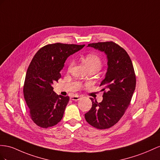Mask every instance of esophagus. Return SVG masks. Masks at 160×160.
Segmentation results:
<instances>
[{
	"instance_id": "34e87169",
	"label": "esophagus",
	"mask_w": 160,
	"mask_h": 160,
	"mask_svg": "<svg viewBox=\"0 0 160 160\" xmlns=\"http://www.w3.org/2000/svg\"><path fill=\"white\" fill-rule=\"evenodd\" d=\"M80 99V97L78 95H73L70 97V99L73 101H78Z\"/></svg>"
}]
</instances>
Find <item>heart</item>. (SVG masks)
I'll return each instance as SVG.
<instances>
[{"label": "heart", "mask_w": 160, "mask_h": 160, "mask_svg": "<svg viewBox=\"0 0 160 160\" xmlns=\"http://www.w3.org/2000/svg\"><path fill=\"white\" fill-rule=\"evenodd\" d=\"M84 63L87 65V68H96L97 69H99L101 67V59L100 57L96 54L94 53H89L87 55L84 59ZM72 63H70L69 66H71Z\"/></svg>", "instance_id": "heart-1"}]
</instances>
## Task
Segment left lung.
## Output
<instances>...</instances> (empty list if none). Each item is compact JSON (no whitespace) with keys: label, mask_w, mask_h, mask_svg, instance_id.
<instances>
[{"label":"left lung","mask_w":160,"mask_h":160,"mask_svg":"<svg viewBox=\"0 0 160 160\" xmlns=\"http://www.w3.org/2000/svg\"><path fill=\"white\" fill-rule=\"evenodd\" d=\"M88 47L107 55L108 68L100 85L104 91L103 101L98 103L91 98L92 108L84 117L95 128L107 129L118 123L128 109L136 87V75L128 53L113 41L88 44Z\"/></svg>","instance_id":"8db88e82"}]
</instances>
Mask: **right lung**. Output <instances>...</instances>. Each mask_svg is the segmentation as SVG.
Segmentation results:
<instances>
[{
  "label": "right lung",
  "mask_w": 160,
  "mask_h": 160,
  "mask_svg": "<svg viewBox=\"0 0 160 160\" xmlns=\"http://www.w3.org/2000/svg\"><path fill=\"white\" fill-rule=\"evenodd\" d=\"M85 46L54 43L45 45L34 56L28 68L23 95L30 117L41 128H47L61 120L69 97L58 95L52 84L58 82L68 57Z\"/></svg>",
  "instance_id": "obj_1"
}]
</instances>
